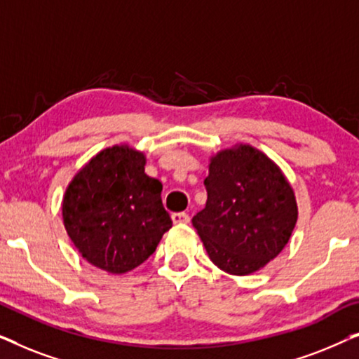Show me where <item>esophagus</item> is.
Instances as JSON below:
<instances>
[{
	"label": "esophagus",
	"instance_id": "34e87169",
	"mask_svg": "<svg viewBox=\"0 0 359 359\" xmlns=\"http://www.w3.org/2000/svg\"><path fill=\"white\" fill-rule=\"evenodd\" d=\"M171 220H173V224H188L189 222V215L184 214V212H175L171 214Z\"/></svg>",
	"mask_w": 359,
	"mask_h": 359
}]
</instances>
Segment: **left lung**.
Instances as JSON below:
<instances>
[{
  "mask_svg": "<svg viewBox=\"0 0 359 359\" xmlns=\"http://www.w3.org/2000/svg\"><path fill=\"white\" fill-rule=\"evenodd\" d=\"M205 208L193 225L210 262L247 276L278 257L297 222V203L281 168L262 150L237 144L210 156Z\"/></svg>",
  "mask_w": 359,
  "mask_h": 359,
  "instance_id": "obj_1",
  "label": "left lung"
}]
</instances>
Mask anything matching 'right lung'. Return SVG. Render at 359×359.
Masks as SVG:
<instances>
[{
  "label": "right lung",
  "instance_id": "1",
  "mask_svg": "<svg viewBox=\"0 0 359 359\" xmlns=\"http://www.w3.org/2000/svg\"><path fill=\"white\" fill-rule=\"evenodd\" d=\"M147 156L130 145L96 154L67 186L62 217L68 237L93 266L124 274L156 250L171 219L161 183L145 173Z\"/></svg>",
  "mask_w": 359,
  "mask_h": 359
}]
</instances>
